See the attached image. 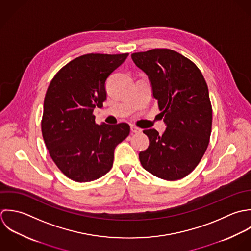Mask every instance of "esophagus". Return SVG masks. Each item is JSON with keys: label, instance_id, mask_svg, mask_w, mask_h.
Returning <instances> with one entry per match:
<instances>
[{"label": "esophagus", "instance_id": "34e87169", "mask_svg": "<svg viewBox=\"0 0 251 251\" xmlns=\"http://www.w3.org/2000/svg\"><path fill=\"white\" fill-rule=\"evenodd\" d=\"M131 132L132 134H140L142 132V130L138 127H135V126H131Z\"/></svg>", "mask_w": 251, "mask_h": 251}]
</instances>
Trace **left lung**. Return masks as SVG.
<instances>
[{"mask_svg": "<svg viewBox=\"0 0 251 251\" xmlns=\"http://www.w3.org/2000/svg\"><path fill=\"white\" fill-rule=\"evenodd\" d=\"M131 56L149 75L167 124L162 136L155 129L144 131L150 146L139 154L141 164L159 178L181 179L197 167L209 143L212 108L206 82L199 68L176 51L155 49Z\"/></svg>", "mask_w": 251, "mask_h": 251, "instance_id": "obj_1", "label": "left lung"}]
</instances>
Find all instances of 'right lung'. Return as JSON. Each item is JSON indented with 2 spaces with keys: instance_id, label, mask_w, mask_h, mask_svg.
<instances>
[{
  "instance_id": "add662e5",
  "label": "right lung",
  "mask_w": 251,
  "mask_h": 251,
  "mask_svg": "<svg viewBox=\"0 0 251 251\" xmlns=\"http://www.w3.org/2000/svg\"><path fill=\"white\" fill-rule=\"evenodd\" d=\"M128 55L79 56L50 81L44 102L43 138L53 162L72 180L89 182L108 173L116 146L130 134L127 123L98 125L93 114L106 99V78Z\"/></svg>"
}]
</instances>
